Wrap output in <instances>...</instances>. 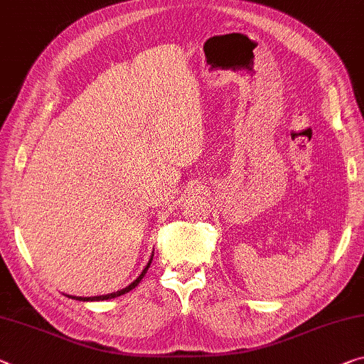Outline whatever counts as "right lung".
<instances>
[{"mask_svg": "<svg viewBox=\"0 0 364 364\" xmlns=\"http://www.w3.org/2000/svg\"><path fill=\"white\" fill-rule=\"evenodd\" d=\"M152 257H154V255L151 256V259H149V262H147V265L146 267H144V270L141 272V275L137 277V279L134 280V282H131V284L126 287V288H123V290H118V291H113V293H108V295H100V296H73V295H66L68 298H73V299H77V301H103V299H112V298H117V296H121V295H124V293H128V291H131L132 288H136L137 285H139V282L144 279V275H146V272H147V269L151 267V262H152Z\"/></svg>", "mask_w": 364, "mask_h": 364, "instance_id": "obj_1", "label": "right lung"}]
</instances>
